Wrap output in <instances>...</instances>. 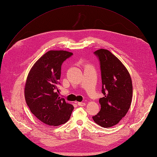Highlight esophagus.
<instances>
[{
    "instance_id": "34e87169",
    "label": "esophagus",
    "mask_w": 157,
    "mask_h": 157,
    "mask_svg": "<svg viewBox=\"0 0 157 157\" xmlns=\"http://www.w3.org/2000/svg\"><path fill=\"white\" fill-rule=\"evenodd\" d=\"M78 104L79 106H85L86 105V104L85 102H78Z\"/></svg>"
}]
</instances>
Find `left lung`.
<instances>
[{
  "label": "left lung",
  "instance_id": "left-lung-1",
  "mask_svg": "<svg viewBox=\"0 0 157 157\" xmlns=\"http://www.w3.org/2000/svg\"><path fill=\"white\" fill-rule=\"evenodd\" d=\"M99 59L102 78L101 111L93 117L101 127H113L125 116L132 98V83L130 74L121 62L108 49L94 52Z\"/></svg>",
  "mask_w": 157,
  "mask_h": 157
}]
</instances>
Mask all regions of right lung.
<instances>
[{"label": "right lung", "instance_id": "add662e5", "mask_svg": "<svg viewBox=\"0 0 157 157\" xmlns=\"http://www.w3.org/2000/svg\"><path fill=\"white\" fill-rule=\"evenodd\" d=\"M73 53L63 50L46 52L32 66L25 86V98L34 116L49 126L67 122L74 109L58 94L62 63Z\"/></svg>", "mask_w": 157, "mask_h": 157}]
</instances>
